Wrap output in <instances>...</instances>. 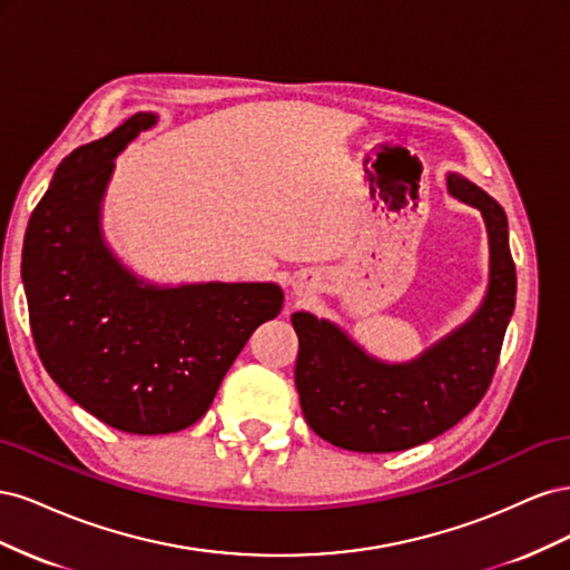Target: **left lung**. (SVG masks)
I'll return each instance as SVG.
<instances>
[{
	"label": "left lung",
	"mask_w": 570,
	"mask_h": 570,
	"mask_svg": "<svg viewBox=\"0 0 570 570\" xmlns=\"http://www.w3.org/2000/svg\"><path fill=\"white\" fill-rule=\"evenodd\" d=\"M454 197L473 204L490 237V285L469 323L409 364L368 356L331 321L292 314L299 337L295 385L314 433L350 452H402L442 435L478 406L497 371L515 306V266L502 206L478 185L446 176Z\"/></svg>",
	"instance_id": "obj_1"
}]
</instances>
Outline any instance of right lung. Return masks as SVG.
<instances>
[{
  "mask_svg": "<svg viewBox=\"0 0 570 570\" xmlns=\"http://www.w3.org/2000/svg\"><path fill=\"white\" fill-rule=\"evenodd\" d=\"M157 116L135 114L73 149L28 220L21 275L47 373L101 423L166 435L209 411L223 375L283 308L273 283L157 287L137 281L101 239L99 209L116 154Z\"/></svg>",
  "mask_w": 570,
  "mask_h": 570,
  "instance_id": "right-lung-1",
  "label": "right lung"
}]
</instances>
